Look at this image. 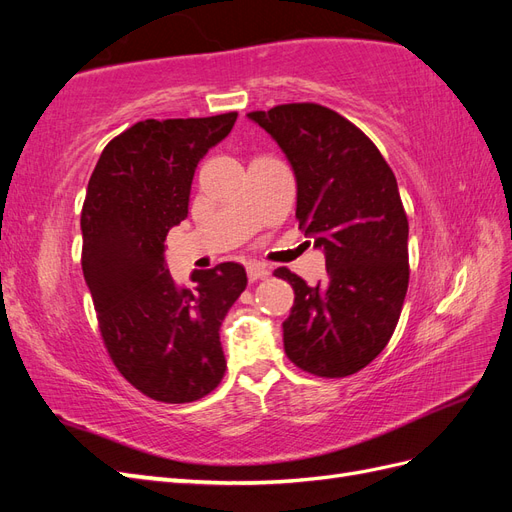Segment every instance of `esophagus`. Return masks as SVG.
<instances>
[{
    "label": "esophagus",
    "instance_id": "34e87169",
    "mask_svg": "<svg viewBox=\"0 0 512 512\" xmlns=\"http://www.w3.org/2000/svg\"><path fill=\"white\" fill-rule=\"evenodd\" d=\"M269 275V269L265 265H247V277H250V282H258V280H265V277Z\"/></svg>",
    "mask_w": 512,
    "mask_h": 512
}]
</instances>
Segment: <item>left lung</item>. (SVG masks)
Here are the masks:
<instances>
[{
	"mask_svg": "<svg viewBox=\"0 0 512 512\" xmlns=\"http://www.w3.org/2000/svg\"><path fill=\"white\" fill-rule=\"evenodd\" d=\"M280 145L297 179V220L327 258V277L294 290L284 320L288 359L320 378H344L389 344L406 299L408 218L378 147L346 117L314 102L247 115Z\"/></svg>",
	"mask_w": 512,
	"mask_h": 512,
	"instance_id": "8db88e82",
	"label": "left lung"
}]
</instances>
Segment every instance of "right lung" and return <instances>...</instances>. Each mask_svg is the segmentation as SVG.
Here are the masks:
<instances>
[{"instance_id": "obj_1", "label": "right lung", "mask_w": 512, "mask_h": 512, "mask_svg": "<svg viewBox=\"0 0 512 512\" xmlns=\"http://www.w3.org/2000/svg\"><path fill=\"white\" fill-rule=\"evenodd\" d=\"M235 121H138L104 147L87 185L81 265L104 346L134 389L164 404L209 395L226 371L220 327L247 286L245 269L222 262L194 271V290L181 288L164 241L188 218L198 162Z\"/></svg>"}]
</instances>
